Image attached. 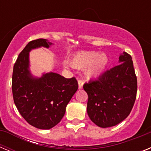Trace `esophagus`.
Instances as JSON below:
<instances>
[{
    "label": "esophagus",
    "instance_id": "esophagus-1",
    "mask_svg": "<svg viewBox=\"0 0 151 151\" xmlns=\"http://www.w3.org/2000/svg\"><path fill=\"white\" fill-rule=\"evenodd\" d=\"M83 85H84V81L82 79H79L78 80V88L82 89L83 88Z\"/></svg>",
    "mask_w": 151,
    "mask_h": 151
}]
</instances>
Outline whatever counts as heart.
<instances>
[{"instance_id":"1","label":"heart","mask_w":151,"mask_h":151,"mask_svg":"<svg viewBox=\"0 0 151 151\" xmlns=\"http://www.w3.org/2000/svg\"><path fill=\"white\" fill-rule=\"evenodd\" d=\"M72 66L84 69L87 67L85 74L88 77H96L104 71L108 63V58L105 54H98L97 52H84L76 54L72 59ZM67 66V63H64Z\"/></svg>"}]
</instances>
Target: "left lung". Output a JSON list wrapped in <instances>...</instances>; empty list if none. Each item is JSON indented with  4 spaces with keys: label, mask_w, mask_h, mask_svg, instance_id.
Instances as JSON below:
<instances>
[{
    "label": "left lung",
    "mask_w": 151,
    "mask_h": 151,
    "mask_svg": "<svg viewBox=\"0 0 151 151\" xmlns=\"http://www.w3.org/2000/svg\"><path fill=\"white\" fill-rule=\"evenodd\" d=\"M121 63L83 85L91 120L101 128L114 126L130 114L137 94V77L132 57L124 52Z\"/></svg>",
    "instance_id": "8db88e82"
}]
</instances>
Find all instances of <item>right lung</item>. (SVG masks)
Listing matches in <instances>:
<instances>
[{
	"label": "right lung",
	"instance_id": "add662e5",
	"mask_svg": "<svg viewBox=\"0 0 151 151\" xmlns=\"http://www.w3.org/2000/svg\"><path fill=\"white\" fill-rule=\"evenodd\" d=\"M52 45L39 38L28 43L13 66L12 91L13 101L25 120L34 127L50 129L59 123L66 105L78 88L76 78H64L55 73L35 78L29 69V53L40 47Z\"/></svg>",
	"mask_w": 151,
	"mask_h": 151
}]
</instances>
